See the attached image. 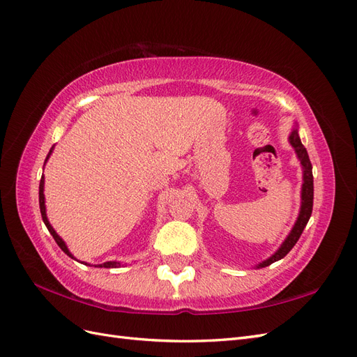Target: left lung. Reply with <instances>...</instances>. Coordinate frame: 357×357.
<instances>
[{
    "label": "left lung",
    "instance_id": "8db88e82",
    "mask_svg": "<svg viewBox=\"0 0 357 357\" xmlns=\"http://www.w3.org/2000/svg\"><path fill=\"white\" fill-rule=\"evenodd\" d=\"M289 142L290 145L294 148L298 154V158L301 160V165L303 169V184H302V192H301V197H302V203H301V211H299V217L294 222V226L291 229V231L289 233V236L286 238V241L282 242V245L278 248V251L271 256L269 259H266L264 261L259 263L256 268H266L269 264L275 263L281 260L282 257H286L289 251L296 245V242L299 241L302 231L307 226V222L311 217V212H312V200H314V178H312V166H311V161L308 157V152L305 149V146L302 145V142L299 139V133H298V127H294L291 130V133L289 136Z\"/></svg>",
    "mask_w": 357,
    "mask_h": 357
}]
</instances>
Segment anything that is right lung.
I'll return each instance as SVG.
<instances>
[{
	"instance_id": "add662e5",
	"label": "right lung",
	"mask_w": 357,
	"mask_h": 357,
	"mask_svg": "<svg viewBox=\"0 0 357 357\" xmlns=\"http://www.w3.org/2000/svg\"><path fill=\"white\" fill-rule=\"evenodd\" d=\"M52 149H54V146L50 148V151H49V155L52 154ZM49 155H47V158H49ZM46 158V160H47ZM43 190H45V178L42 176V179H40V187H38V203H40V212H42V218H43V222L46 224V227H47V230H49V233L50 235L54 236V239H55V242L58 243V247L63 250L68 257H71V259H75L73 257V254H71L70 251H68V248H67V245H66V242L61 239L58 235H56V231L54 230V227L50 226L49 224V221H47V217H46V206H45V195H43ZM100 268H118V266H121V263H118V261H106V263H103V264H98Z\"/></svg>"
}]
</instances>
